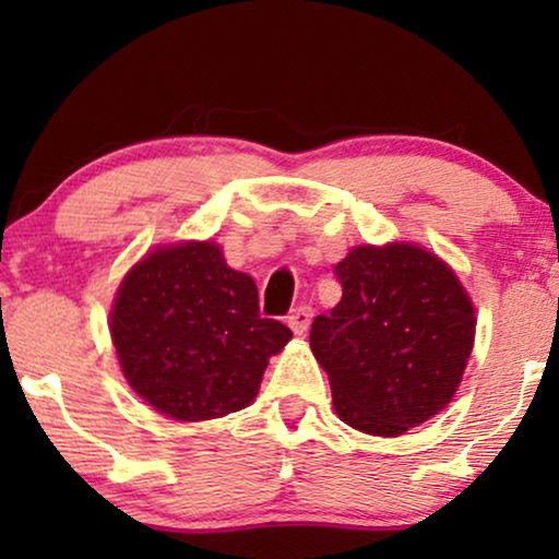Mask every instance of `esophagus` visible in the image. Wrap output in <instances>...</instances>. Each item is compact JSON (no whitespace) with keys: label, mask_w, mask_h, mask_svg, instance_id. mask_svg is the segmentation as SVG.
<instances>
[{"label":"esophagus","mask_w":559,"mask_h":559,"mask_svg":"<svg viewBox=\"0 0 559 559\" xmlns=\"http://www.w3.org/2000/svg\"><path fill=\"white\" fill-rule=\"evenodd\" d=\"M310 320H312V308H310V305H300V308H295V310L287 316V325L293 328V333L302 335L305 331H308Z\"/></svg>","instance_id":"34e87169"}]
</instances>
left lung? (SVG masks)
Here are the masks:
<instances>
[{"label":"left lung","instance_id":"left-lung-1","mask_svg":"<svg viewBox=\"0 0 559 559\" xmlns=\"http://www.w3.org/2000/svg\"><path fill=\"white\" fill-rule=\"evenodd\" d=\"M335 277L341 302L310 331L335 415L396 438L445 409L476 335V310L455 272L427 249L394 241L354 247Z\"/></svg>","mask_w":559,"mask_h":559}]
</instances>
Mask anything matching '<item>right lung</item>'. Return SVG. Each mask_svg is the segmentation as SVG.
Instances as JSON below:
<instances>
[{"label": "right lung", "instance_id": "obj_1", "mask_svg": "<svg viewBox=\"0 0 559 559\" xmlns=\"http://www.w3.org/2000/svg\"><path fill=\"white\" fill-rule=\"evenodd\" d=\"M111 341L129 386L180 423L251 404L293 331L259 316L257 285L213 241L150 251L119 285Z\"/></svg>", "mask_w": 559, "mask_h": 559}]
</instances>
